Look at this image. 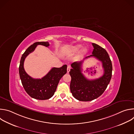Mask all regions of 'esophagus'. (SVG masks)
Segmentation results:
<instances>
[{"label":"esophagus","mask_w":134,"mask_h":134,"mask_svg":"<svg viewBox=\"0 0 134 134\" xmlns=\"http://www.w3.org/2000/svg\"><path fill=\"white\" fill-rule=\"evenodd\" d=\"M70 67L69 66H68L67 67V72H68V73H69V72L70 71Z\"/></svg>","instance_id":"obj_1"}]
</instances>
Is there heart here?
Instances as JSON below:
<instances>
[{"label":"heart","instance_id":"1","mask_svg":"<svg viewBox=\"0 0 134 134\" xmlns=\"http://www.w3.org/2000/svg\"><path fill=\"white\" fill-rule=\"evenodd\" d=\"M82 46L81 44H77L76 45L74 46H72V47H71V48L69 49V52L71 53H75L76 52H79L82 48ZM88 52V49L86 48H83L81 51L80 52V53L76 57V59H79L83 56H84V55H85L87 52Z\"/></svg>","mask_w":134,"mask_h":134}]
</instances>
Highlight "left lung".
<instances>
[{
  "label": "left lung",
  "instance_id": "1",
  "mask_svg": "<svg viewBox=\"0 0 134 134\" xmlns=\"http://www.w3.org/2000/svg\"><path fill=\"white\" fill-rule=\"evenodd\" d=\"M94 49L92 54L86 57H94L102 63L103 75L94 80H87L82 72L83 61L71 64L72 68L69 71L71 76L70 92L73 97L79 101H90L98 98L107 88L111 79L112 66L110 57L107 51L100 46L92 43Z\"/></svg>",
  "mask_w": 134,
  "mask_h": 134
}]
</instances>
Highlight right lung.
<instances>
[{
  "instance_id": "add662e5",
  "label": "right lung",
  "mask_w": 134,
  "mask_h": 134,
  "mask_svg": "<svg viewBox=\"0 0 134 134\" xmlns=\"http://www.w3.org/2000/svg\"><path fill=\"white\" fill-rule=\"evenodd\" d=\"M37 45L48 47L49 43L48 42H37L30 46L22 54L19 66V74L23 86L30 96L35 99L44 100L51 98L54 95L60 80L67 72V65L60 68H52L41 79L31 77L24 70V62L26 57L35 50Z\"/></svg>"
}]
</instances>
